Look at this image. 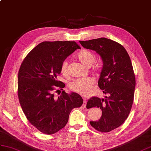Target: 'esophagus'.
Listing matches in <instances>:
<instances>
[{
	"label": "esophagus",
	"mask_w": 151,
	"mask_h": 151,
	"mask_svg": "<svg viewBox=\"0 0 151 151\" xmlns=\"http://www.w3.org/2000/svg\"><path fill=\"white\" fill-rule=\"evenodd\" d=\"M86 104H87V101H86V100H85L84 99V100H83V107H86Z\"/></svg>",
	"instance_id": "34e87169"
}]
</instances>
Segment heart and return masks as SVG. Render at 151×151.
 <instances>
[{
  "instance_id": "b5f03b06",
  "label": "heart",
  "mask_w": 151,
  "mask_h": 151,
  "mask_svg": "<svg viewBox=\"0 0 151 151\" xmlns=\"http://www.w3.org/2000/svg\"><path fill=\"white\" fill-rule=\"evenodd\" d=\"M76 57L83 64L89 67L95 61V55L92 51L88 50H82L76 54ZM68 62L66 61L62 62L60 65V72L62 75H66L68 71ZM94 71H96L97 67L93 68ZM95 81L92 77L78 78L74 80L70 84V88L75 92L78 93L82 95H87L92 89Z\"/></svg>"
}]
</instances>
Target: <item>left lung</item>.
<instances>
[{
	"label": "left lung",
	"instance_id": "1",
	"mask_svg": "<svg viewBox=\"0 0 151 151\" xmlns=\"http://www.w3.org/2000/svg\"><path fill=\"white\" fill-rule=\"evenodd\" d=\"M80 43L101 57L104 65L98 83L109 94L106 99L93 96L87 101L88 108L97 107L102 111L100 120L90 124L99 132H110L124 123L132 108L136 80L131 58L123 45L106 38Z\"/></svg>",
	"mask_w": 151,
	"mask_h": 151
}]
</instances>
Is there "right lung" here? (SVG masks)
Wrapping results in <instances>:
<instances>
[{"label":"right lung","instance_id":"1","mask_svg":"<svg viewBox=\"0 0 151 151\" xmlns=\"http://www.w3.org/2000/svg\"><path fill=\"white\" fill-rule=\"evenodd\" d=\"M76 49L80 47L74 41L42 42L21 64L18 73L20 106L29 123L44 134H55L64 128L71 110L83 104L77 93L62 91L57 98L53 93L65 87L57 80L60 65Z\"/></svg>","mask_w":151,"mask_h":151}]
</instances>
